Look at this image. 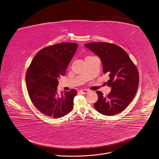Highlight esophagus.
<instances>
[{
	"mask_svg": "<svg viewBox=\"0 0 159 159\" xmlns=\"http://www.w3.org/2000/svg\"><path fill=\"white\" fill-rule=\"evenodd\" d=\"M80 92L82 93V94H86V93H89V91L87 90V89H81L80 91Z\"/></svg>",
	"mask_w": 159,
	"mask_h": 159,
	"instance_id": "34e87169",
	"label": "esophagus"
}]
</instances>
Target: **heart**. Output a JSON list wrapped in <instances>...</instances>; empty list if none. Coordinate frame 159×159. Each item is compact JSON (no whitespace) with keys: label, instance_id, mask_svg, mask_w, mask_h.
<instances>
[{"label":"heart","instance_id":"heart-1","mask_svg":"<svg viewBox=\"0 0 159 159\" xmlns=\"http://www.w3.org/2000/svg\"><path fill=\"white\" fill-rule=\"evenodd\" d=\"M92 57V56H87V57H86L85 59H87V58H89V57Z\"/></svg>","mask_w":159,"mask_h":159}]
</instances>
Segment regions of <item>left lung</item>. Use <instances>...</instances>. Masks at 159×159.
Segmentation results:
<instances>
[{
  "mask_svg": "<svg viewBox=\"0 0 159 159\" xmlns=\"http://www.w3.org/2000/svg\"><path fill=\"white\" fill-rule=\"evenodd\" d=\"M84 47L98 56L103 72L109 74L107 81L111 91L106 97L97 91L98 101L94 107L100 113L112 116L123 111L134 98L138 89L139 73L136 66L121 47L108 43L94 42Z\"/></svg>",
  "mask_w": 159,
  "mask_h": 159,
  "instance_id": "1",
  "label": "left lung"
}]
</instances>
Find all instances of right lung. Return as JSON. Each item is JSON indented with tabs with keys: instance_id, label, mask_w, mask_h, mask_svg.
I'll return each instance as SVG.
<instances>
[{
	"instance_id": "right-lung-1",
	"label": "right lung",
	"mask_w": 159,
	"mask_h": 159,
	"mask_svg": "<svg viewBox=\"0 0 159 159\" xmlns=\"http://www.w3.org/2000/svg\"><path fill=\"white\" fill-rule=\"evenodd\" d=\"M78 47L76 43H61L45 47L33 58L26 74L29 96L43 114L53 118L71 112L77 91L71 89L59 95L58 79L66 69Z\"/></svg>"
}]
</instances>
